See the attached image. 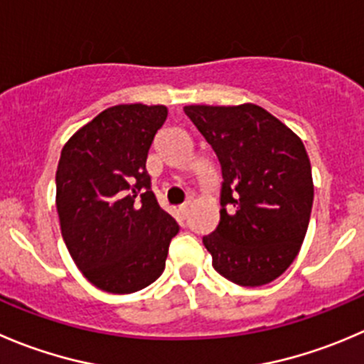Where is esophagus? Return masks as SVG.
Segmentation results:
<instances>
[{"label": "esophagus", "instance_id": "34e87169", "mask_svg": "<svg viewBox=\"0 0 364 364\" xmlns=\"http://www.w3.org/2000/svg\"><path fill=\"white\" fill-rule=\"evenodd\" d=\"M179 215H181L183 218L186 217V215H188V211H190V204L188 203H185V204H181V206H179Z\"/></svg>", "mask_w": 364, "mask_h": 364}]
</instances>
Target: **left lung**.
Instances as JSON below:
<instances>
[{
	"instance_id": "8db88e82",
	"label": "left lung",
	"mask_w": 364,
	"mask_h": 364,
	"mask_svg": "<svg viewBox=\"0 0 364 364\" xmlns=\"http://www.w3.org/2000/svg\"><path fill=\"white\" fill-rule=\"evenodd\" d=\"M222 171L220 220L203 243L213 268L240 287L283 274L301 250L313 206L302 140L257 105L183 108Z\"/></svg>"
}]
</instances>
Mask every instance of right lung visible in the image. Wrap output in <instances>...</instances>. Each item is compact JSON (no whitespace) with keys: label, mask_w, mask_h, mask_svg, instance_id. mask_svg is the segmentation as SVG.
<instances>
[{"label":"right lung","mask_w":364,"mask_h":364,"mask_svg":"<svg viewBox=\"0 0 364 364\" xmlns=\"http://www.w3.org/2000/svg\"><path fill=\"white\" fill-rule=\"evenodd\" d=\"M167 119L164 105H117L77 129L56 168L63 242L81 274L108 294L161 276L179 225L151 190L146 160Z\"/></svg>","instance_id":"right-lung-1"}]
</instances>
